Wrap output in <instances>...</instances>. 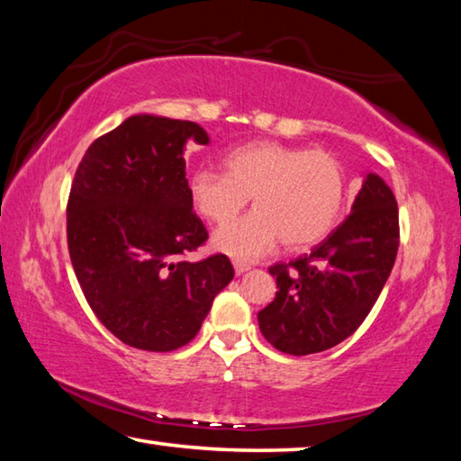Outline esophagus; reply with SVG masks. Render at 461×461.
<instances>
[{"instance_id":"1","label":"esophagus","mask_w":461,"mask_h":461,"mask_svg":"<svg viewBox=\"0 0 461 461\" xmlns=\"http://www.w3.org/2000/svg\"><path fill=\"white\" fill-rule=\"evenodd\" d=\"M233 270H236V275H244V272L249 270V264L240 262V260H233Z\"/></svg>"}]
</instances>
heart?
Instances as JSON below:
<instances>
[{
  "label": "heart",
  "instance_id": "1",
  "mask_svg": "<svg viewBox=\"0 0 461 461\" xmlns=\"http://www.w3.org/2000/svg\"><path fill=\"white\" fill-rule=\"evenodd\" d=\"M225 175L194 170L189 194L197 212L217 225L230 223L252 197L244 220L215 233L213 244L240 260H256L283 240L305 249L335 230L346 209L349 178L338 156L280 142H249L223 160Z\"/></svg>",
  "mask_w": 461,
  "mask_h": 461
}]
</instances>
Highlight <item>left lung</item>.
<instances>
[{"label": "left lung", "mask_w": 461, "mask_h": 461, "mask_svg": "<svg viewBox=\"0 0 461 461\" xmlns=\"http://www.w3.org/2000/svg\"><path fill=\"white\" fill-rule=\"evenodd\" d=\"M399 207L378 175H366L352 213L321 244L270 267L276 296L258 313L280 352L309 356L349 338L368 317L399 249Z\"/></svg>", "instance_id": "8db88e82"}]
</instances>
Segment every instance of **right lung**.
I'll return each mask as SVG.
<instances>
[{"instance_id":"right-lung-1","label":"right lung","mask_w":461,"mask_h":461,"mask_svg":"<svg viewBox=\"0 0 461 461\" xmlns=\"http://www.w3.org/2000/svg\"><path fill=\"white\" fill-rule=\"evenodd\" d=\"M194 122L131 115L85 152L67 205L77 280L97 319L126 346L173 352L201 330L231 283L228 256L181 260L207 240L193 213L185 144Z\"/></svg>"}]
</instances>
